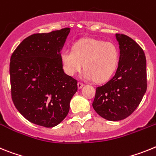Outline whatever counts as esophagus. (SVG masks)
Listing matches in <instances>:
<instances>
[{
  "label": "esophagus",
  "instance_id": "obj_1",
  "mask_svg": "<svg viewBox=\"0 0 156 156\" xmlns=\"http://www.w3.org/2000/svg\"><path fill=\"white\" fill-rule=\"evenodd\" d=\"M84 86V84L83 83H82V82H78V89H82V87H83Z\"/></svg>",
  "mask_w": 156,
  "mask_h": 156
}]
</instances>
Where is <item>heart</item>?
I'll use <instances>...</instances> for the list:
<instances>
[{"label": "heart", "instance_id": "b5f03b06", "mask_svg": "<svg viewBox=\"0 0 156 156\" xmlns=\"http://www.w3.org/2000/svg\"><path fill=\"white\" fill-rule=\"evenodd\" d=\"M60 55L64 71L69 76L80 72L84 64L86 70L82 78L87 81H108L119 64V53L115 44L93 38L78 41L72 50L63 49Z\"/></svg>", "mask_w": 156, "mask_h": 156}]
</instances>
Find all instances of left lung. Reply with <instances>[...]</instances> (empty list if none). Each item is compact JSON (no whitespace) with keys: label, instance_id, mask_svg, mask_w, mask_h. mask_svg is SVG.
I'll use <instances>...</instances> for the list:
<instances>
[{"label":"left lung","instance_id":"1","mask_svg":"<svg viewBox=\"0 0 156 156\" xmlns=\"http://www.w3.org/2000/svg\"><path fill=\"white\" fill-rule=\"evenodd\" d=\"M120 56L113 78L96 90L93 107L99 115L109 121L129 116L140 104L147 90L146 57L131 37L116 34Z\"/></svg>","mask_w":156,"mask_h":156}]
</instances>
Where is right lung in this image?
<instances>
[{
    "instance_id": "obj_1",
    "label": "right lung",
    "mask_w": 156,
    "mask_h": 156,
    "mask_svg": "<svg viewBox=\"0 0 156 156\" xmlns=\"http://www.w3.org/2000/svg\"><path fill=\"white\" fill-rule=\"evenodd\" d=\"M70 28L34 34L24 39L11 56L12 99L30 122L53 127L66 118L78 81L66 74L60 51Z\"/></svg>"
}]
</instances>
